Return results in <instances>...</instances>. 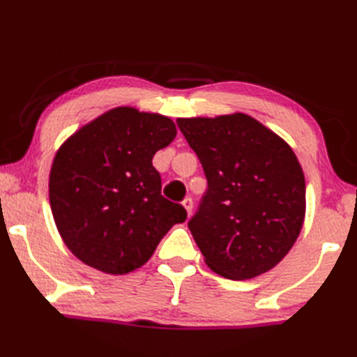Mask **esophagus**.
<instances>
[{
    "instance_id": "obj_1",
    "label": "esophagus",
    "mask_w": 357,
    "mask_h": 357,
    "mask_svg": "<svg viewBox=\"0 0 357 357\" xmlns=\"http://www.w3.org/2000/svg\"><path fill=\"white\" fill-rule=\"evenodd\" d=\"M183 207L185 208L187 218H190L192 216V210H193V201L190 198H185L184 202H183Z\"/></svg>"
}]
</instances>
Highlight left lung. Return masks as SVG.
<instances>
[{
  "mask_svg": "<svg viewBox=\"0 0 357 357\" xmlns=\"http://www.w3.org/2000/svg\"><path fill=\"white\" fill-rule=\"evenodd\" d=\"M208 188L188 230L219 276L252 279L284 259L305 219V178L293 149L245 113L178 118Z\"/></svg>",
  "mask_w": 357,
  "mask_h": 357,
  "instance_id": "obj_1",
  "label": "left lung"
}]
</instances>
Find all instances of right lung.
I'll return each instance as SVG.
<instances>
[{
	"instance_id": "1",
	"label": "right lung",
	"mask_w": 357,
	"mask_h": 357,
	"mask_svg": "<svg viewBox=\"0 0 357 357\" xmlns=\"http://www.w3.org/2000/svg\"><path fill=\"white\" fill-rule=\"evenodd\" d=\"M176 133L169 116L121 105L59 146L49 174L50 208L59 236L81 262L127 275L185 221L184 207L161 196V176L151 164Z\"/></svg>"
}]
</instances>
